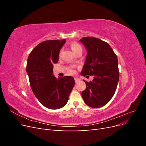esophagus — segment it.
<instances>
[{
  "label": "esophagus",
  "instance_id": "34e87169",
  "mask_svg": "<svg viewBox=\"0 0 146 146\" xmlns=\"http://www.w3.org/2000/svg\"><path fill=\"white\" fill-rule=\"evenodd\" d=\"M80 81V80L78 78H75V82L76 83H78Z\"/></svg>",
  "mask_w": 146,
  "mask_h": 146
}]
</instances>
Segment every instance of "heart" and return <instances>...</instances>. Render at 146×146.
Wrapping results in <instances>:
<instances>
[{"label": "heart", "mask_w": 146, "mask_h": 146, "mask_svg": "<svg viewBox=\"0 0 146 146\" xmlns=\"http://www.w3.org/2000/svg\"><path fill=\"white\" fill-rule=\"evenodd\" d=\"M70 48H71L72 51L76 54L78 52H82V47H81V46L78 43L76 42L71 43V44H70ZM68 71L70 74H74L76 73V70L74 69V68L72 67V66H70V67L68 68Z\"/></svg>", "instance_id": "heart-1"}]
</instances>
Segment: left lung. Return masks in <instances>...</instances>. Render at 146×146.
Listing matches in <instances>:
<instances>
[{"label": "left lung", "mask_w": 146, "mask_h": 146, "mask_svg": "<svg viewBox=\"0 0 146 146\" xmlns=\"http://www.w3.org/2000/svg\"><path fill=\"white\" fill-rule=\"evenodd\" d=\"M80 41L88 51L81 74L94 76L92 82L83 80L86 87L82 96L88 106L100 108L111 99L116 90L119 78L117 56L107 42L99 38L83 37Z\"/></svg>", "instance_id": "1"}]
</instances>
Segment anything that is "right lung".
I'll list each match as a JSON object with an SVG mask.
<instances>
[{"instance_id":"obj_1","label":"right lung","mask_w":146,"mask_h":146,"mask_svg":"<svg viewBox=\"0 0 146 146\" xmlns=\"http://www.w3.org/2000/svg\"><path fill=\"white\" fill-rule=\"evenodd\" d=\"M65 42V39L43 41L33 48L27 59L26 71L33 94L42 105L52 110L66 105L75 85L72 77L57 79L53 74V64L58 63Z\"/></svg>"}]
</instances>
